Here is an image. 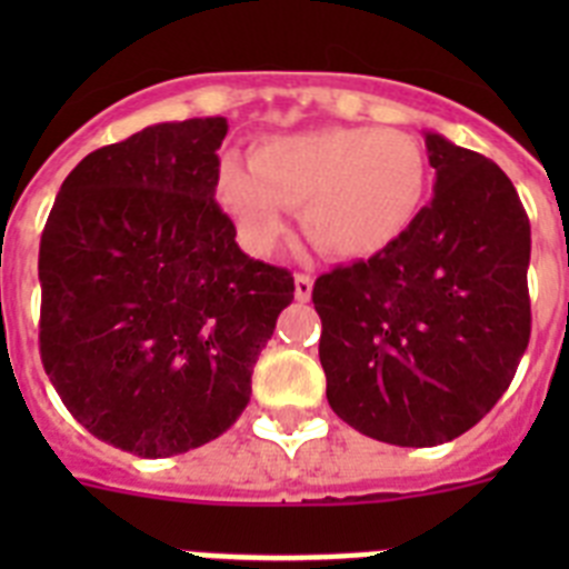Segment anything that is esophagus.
Instances as JSON below:
<instances>
[{
  "label": "esophagus",
  "mask_w": 569,
  "mask_h": 569,
  "mask_svg": "<svg viewBox=\"0 0 569 569\" xmlns=\"http://www.w3.org/2000/svg\"><path fill=\"white\" fill-rule=\"evenodd\" d=\"M296 299L308 301L313 296V279L308 273H296Z\"/></svg>",
  "instance_id": "34e87169"
}]
</instances>
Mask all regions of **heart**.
<instances>
[{"instance_id": "obj_1", "label": "heart", "mask_w": 569, "mask_h": 569, "mask_svg": "<svg viewBox=\"0 0 569 569\" xmlns=\"http://www.w3.org/2000/svg\"><path fill=\"white\" fill-rule=\"evenodd\" d=\"M250 168L228 159L216 196L253 253H268L301 210L305 233L333 259H370L413 228L430 188L427 153L405 130L333 128L268 136Z\"/></svg>"}]
</instances>
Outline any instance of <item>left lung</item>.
Returning <instances> with one entry per match:
<instances>
[{"instance_id":"8db88e82","label":"left lung","mask_w":569,"mask_h":569,"mask_svg":"<svg viewBox=\"0 0 569 569\" xmlns=\"http://www.w3.org/2000/svg\"><path fill=\"white\" fill-rule=\"evenodd\" d=\"M433 202L393 248L313 284L319 359L341 421L433 447L479 425L530 341V219L505 170L425 133Z\"/></svg>"}]
</instances>
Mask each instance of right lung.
<instances>
[{
    "label": "right lung",
    "instance_id": "add662e5",
    "mask_svg": "<svg viewBox=\"0 0 569 569\" xmlns=\"http://www.w3.org/2000/svg\"><path fill=\"white\" fill-rule=\"evenodd\" d=\"M228 119L150 124L88 153L39 244L44 373L73 419L142 459L233 425L293 276L241 253L216 204Z\"/></svg>",
    "mask_w": 569,
    "mask_h": 569
}]
</instances>
